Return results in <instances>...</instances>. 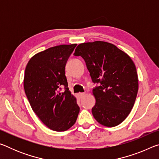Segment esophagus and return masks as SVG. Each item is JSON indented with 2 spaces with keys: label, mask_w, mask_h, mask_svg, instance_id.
<instances>
[{
  "label": "esophagus",
  "mask_w": 159,
  "mask_h": 159,
  "mask_svg": "<svg viewBox=\"0 0 159 159\" xmlns=\"http://www.w3.org/2000/svg\"><path fill=\"white\" fill-rule=\"evenodd\" d=\"M84 95H85L84 93H79V95H79V97L80 98H82L84 96Z\"/></svg>",
  "instance_id": "1"
}]
</instances>
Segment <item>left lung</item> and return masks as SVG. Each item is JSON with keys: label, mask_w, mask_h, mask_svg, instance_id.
I'll return each instance as SVG.
<instances>
[{"label": "left lung", "mask_w": 159, "mask_h": 159, "mask_svg": "<svg viewBox=\"0 0 159 159\" xmlns=\"http://www.w3.org/2000/svg\"><path fill=\"white\" fill-rule=\"evenodd\" d=\"M85 60L94 83V118L107 127H114L131 111L138 91V76L132 59L114 44L104 41L84 43L74 53Z\"/></svg>", "instance_id": "8db88e82"}]
</instances>
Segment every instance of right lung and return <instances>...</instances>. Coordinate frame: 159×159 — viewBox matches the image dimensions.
<instances>
[{"instance_id": "right-lung-1", "label": "right lung", "mask_w": 159, "mask_h": 159, "mask_svg": "<svg viewBox=\"0 0 159 159\" xmlns=\"http://www.w3.org/2000/svg\"><path fill=\"white\" fill-rule=\"evenodd\" d=\"M76 44L60 45L36 54L26 66L24 88L33 111L52 130L66 131L76 121L80 108L71 95L65 66ZM64 86L65 92L59 91Z\"/></svg>"}]
</instances>
